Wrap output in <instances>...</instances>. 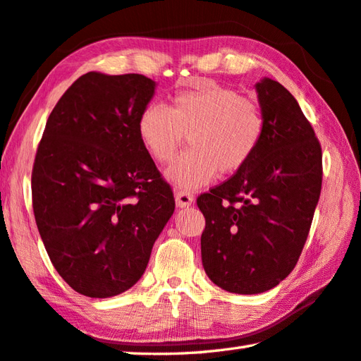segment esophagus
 <instances>
[{
    "instance_id": "obj_1",
    "label": "esophagus",
    "mask_w": 361,
    "mask_h": 361,
    "mask_svg": "<svg viewBox=\"0 0 361 361\" xmlns=\"http://www.w3.org/2000/svg\"><path fill=\"white\" fill-rule=\"evenodd\" d=\"M175 202L178 208H188L192 204L194 197H192V194L186 192V190H178V192H175Z\"/></svg>"
}]
</instances>
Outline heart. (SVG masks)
I'll return each instance as SVG.
<instances>
[{
  "label": "heart",
  "instance_id": "b5f03b06",
  "mask_svg": "<svg viewBox=\"0 0 361 361\" xmlns=\"http://www.w3.org/2000/svg\"><path fill=\"white\" fill-rule=\"evenodd\" d=\"M189 135L192 150L167 169L176 188L192 190L219 175L236 172L257 152L264 134L263 112L238 90L213 81L176 92L171 108L147 104L137 118V136L148 154L171 162Z\"/></svg>",
  "mask_w": 361,
  "mask_h": 361
}]
</instances>
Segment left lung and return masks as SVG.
<instances>
[{"mask_svg":"<svg viewBox=\"0 0 361 361\" xmlns=\"http://www.w3.org/2000/svg\"><path fill=\"white\" fill-rule=\"evenodd\" d=\"M264 134L245 166L197 199L204 216L202 263L235 294L285 280L302 253L319 202L322 152L298 100L280 82L255 84Z\"/></svg>","mask_w":361,"mask_h":361,"instance_id":"1","label":"left lung"}]
</instances>
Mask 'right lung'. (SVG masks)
Here are the masks:
<instances>
[{
  "label": "right lung",
  "mask_w": 361,
  "mask_h": 361,
  "mask_svg": "<svg viewBox=\"0 0 361 361\" xmlns=\"http://www.w3.org/2000/svg\"><path fill=\"white\" fill-rule=\"evenodd\" d=\"M157 82L89 72L49 114L32 169L35 224L54 269L76 293L104 299L142 277L175 209L137 136Z\"/></svg>",
  "instance_id": "obj_1"
}]
</instances>
